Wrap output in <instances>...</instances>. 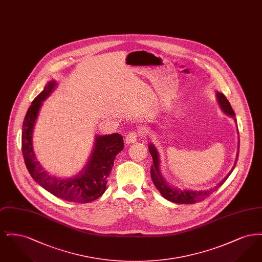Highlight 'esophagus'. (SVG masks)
<instances>
[{
  "label": "esophagus",
  "mask_w": 262,
  "mask_h": 262,
  "mask_svg": "<svg viewBox=\"0 0 262 262\" xmlns=\"http://www.w3.org/2000/svg\"><path fill=\"white\" fill-rule=\"evenodd\" d=\"M137 138H138V134H137V132H135V130L130 132L125 137V143L126 144H132V143L137 141Z\"/></svg>",
  "instance_id": "34e87169"
}]
</instances>
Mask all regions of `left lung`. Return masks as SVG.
Segmentation results:
<instances>
[{"label": "left lung", "instance_id": "obj_1", "mask_svg": "<svg viewBox=\"0 0 262 262\" xmlns=\"http://www.w3.org/2000/svg\"><path fill=\"white\" fill-rule=\"evenodd\" d=\"M216 97H217V100L219 102V105H220L222 111L226 115H228L232 118H235V112L232 109L229 101L225 97L224 94L220 93V92H216ZM235 121H236V119H235ZM148 149H149L150 154H151L152 159H153V165L151 166L150 174H151V179H152L155 187H157V189L160 191V193L162 194L164 199L170 200V201L174 202V203H181V204H192V203L205 200V198L210 195L212 192H214L218 187H221L224 184L225 181L228 179V177L233 172V170H234V168L237 164V162H235L234 167L229 172V174H227L224 179L214 187H211V188L206 189V190L180 189V188L169 186V184H167L166 181L163 179L162 174H161L160 168H159V164H160L159 153H158L157 149L155 148V146L149 143ZM238 150H239V140H238V144H237V151ZM237 154V157H236V161H237V157H238Z\"/></svg>", "mask_w": 262, "mask_h": 262}]
</instances>
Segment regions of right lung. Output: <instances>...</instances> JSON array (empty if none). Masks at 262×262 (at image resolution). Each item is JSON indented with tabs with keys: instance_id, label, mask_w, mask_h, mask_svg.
Here are the masks:
<instances>
[{
	"instance_id": "right-lung-1",
	"label": "right lung",
	"mask_w": 262,
	"mask_h": 262,
	"mask_svg": "<svg viewBox=\"0 0 262 262\" xmlns=\"http://www.w3.org/2000/svg\"><path fill=\"white\" fill-rule=\"evenodd\" d=\"M56 85L55 80L49 81L44 90L32 101L25 115L21 136L25 165L33 180L55 196L66 201L88 203L104 193L114 160L117 154L124 149V138L120 134L97 136L88 164L79 174L69 179L51 176L36 160L32 136L42 102L50 95Z\"/></svg>"
}]
</instances>
